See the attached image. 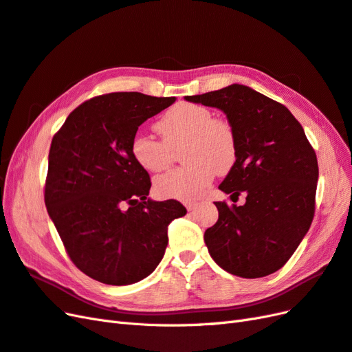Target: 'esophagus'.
<instances>
[{"label":"esophagus","instance_id":"1","mask_svg":"<svg viewBox=\"0 0 352 352\" xmlns=\"http://www.w3.org/2000/svg\"><path fill=\"white\" fill-rule=\"evenodd\" d=\"M184 205H186L187 210H193V209H196L197 202H192V200H187V202H184Z\"/></svg>","mask_w":352,"mask_h":352}]
</instances>
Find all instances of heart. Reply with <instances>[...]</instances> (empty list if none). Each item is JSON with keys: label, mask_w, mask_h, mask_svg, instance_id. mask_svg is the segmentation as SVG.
<instances>
[{"label": "heart", "mask_w": 352, "mask_h": 352, "mask_svg": "<svg viewBox=\"0 0 352 352\" xmlns=\"http://www.w3.org/2000/svg\"><path fill=\"white\" fill-rule=\"evenodd\" d=\"M162 140L135 134L131 155L148 173H160L173 162V150L182 148L186 164L156 178V192L170 199L195 200L204 195L215 174H227L237 159L236 131L226 118L193 103H177L157 120Z\"/></svg>", "instance_id": "1"}]
</instances>
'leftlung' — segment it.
I'll list each match as a JSON object with an SVG mask.
<instances>
[{"label":"left lung","instance_id":"left-lung-1","mask_svg":"<svg viewBox=\"0 0 352 352\" xmlns=\"http://www.w3.org/2000/svg\"><path fill=\"white\" fill-rule=\"evenodd\" d=\"M217 107L237 137V159L219 190L242 206L215 202L218 221L205 232L210 256L243 278L268 276L294 255L314 218L318 164L304 128L289 109L246 85L186 96Z\"/></svg>","mask_w":352,"mask_h":352}]
</instances>
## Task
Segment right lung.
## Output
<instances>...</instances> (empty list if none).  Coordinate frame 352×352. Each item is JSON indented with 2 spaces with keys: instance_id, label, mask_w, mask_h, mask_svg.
<instances>
[{
  "instance_id": "add662e5",
  "label": "right lung",
  "mask_w": 352,
  "mask_h": 352,
  "mask_svg": "<svg viewBox=\"0 0 352 352\" xmlns=\"http://www.w3.org/2000/svg\"><path fill=\"white\" fill-rule=\"evenodd\" d=\"M174 102L142 93L93 97L53 137L45 206L72 263L97 282L125 286L152 274L169 223L187 212L177 200L147 197L150 177L131 155L138 126Z\"/></svg>"
}]
</instances>
